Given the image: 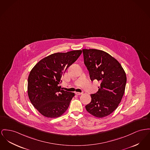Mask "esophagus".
I'll use <instances>...</instances> for the list:
<instances>
[{"mask_svg":"<svg viewBox=\"0 0 150 150\" xmlns=\"http://www.w3.org/2000/svg\"><path fill=\"white\" fill-rule=\"evenodd\" d=\"M75 93L76 95H82V94H83L82 92H75Z\"/></svg>","mask_w":150,"mask_h":150,"instance_id":"1","label":"esophagus"}]
</instances>
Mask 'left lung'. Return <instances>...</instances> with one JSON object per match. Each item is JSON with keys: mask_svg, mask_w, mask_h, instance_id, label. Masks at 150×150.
Here are the masks:
<instances>
[{"mask_svg": "<svg viewBox=\"0 0 150 150\" xmlns=\"http://www.w3.org/2000/svg\"><path fill=\"white\" fill-rule=\"evenodd\" d=\"M84 62L92 81L97 80L100 86L91 101L86 106L88 113L103 118L118 107L125 92L126 75L121 64L108 53L97 49H83Z\"/></svg>", "mask_w": 150, "mask_h": 150, "instance_id": "1", "label": "left lung"}]
</instances>
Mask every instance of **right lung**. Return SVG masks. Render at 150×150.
Masks as SVG:
<instances>
[{"label": "right lung", "instance_id": "add662e5", "mask_svg": "<svg viewBox=\"0 0 150 150\" xmlns=\"http://www.w3.org/2000/svg\"><path fill=\"white\" fill-rule=\"evenodd\" d=\"M81 53L79 50L51 54L38 62L30 72L28 80L29 98L45 117H60L68 109L75 94L62 90L59 84L66 70Z\"/></svg>", "mask_w": 150, "mask_h": 150}]
</instances>
